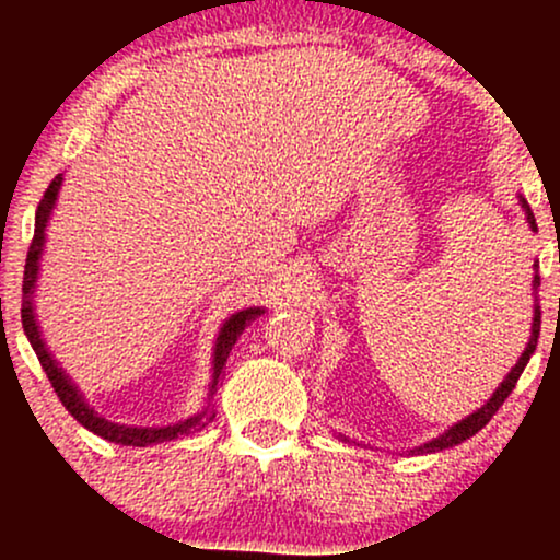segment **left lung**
<instances>
[{"label": "left lung", "mask_w": 560, "mask_h": 560, "mask_svg": "<svg viewBox=\"0 0 560 560\" xmlns=\"http://www.w3.org/2000/svg\"><path fill=\"white\" fill-rule=\"evenodd\" d=\"M518 205H522V210H524V215H526V223H529V229H532V231H537V221H535V213H532L529 202H526L524 197H518ZM532 268H535V279H532V292H535V318H532L529 342H526L524 352H522V355H518L516 365H513V369L508 371V376L503 378V382L498 384V389L492 392V397H490V400H487L485 405H481V408L474 410V413H468L466 419H460L458 423H453V427H447L445 432H442L440 436H434V440L423 442L421 447H413V450H410V453H440V450H445V447H455V445H460V442L468 440V436H474V434L479 432V429H485L487 423H490L492 416L498 413L500 405L505 402V397L511 395L513 387H516L518 376L524 374L526 363H529L532 352H535V347H537V337H539V316H542V313H539V302H537V287H539V273H537V271H539V262H535V266H532ZM339 436H342V434H339ZM342 440H345V442H350V440H347V436H342Z\"/></svg>", "instance_id": "1"}]
</instances>
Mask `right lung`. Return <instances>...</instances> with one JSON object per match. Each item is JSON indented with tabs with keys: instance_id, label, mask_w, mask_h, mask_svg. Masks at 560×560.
I'll use <instances>...</instances> for the list:
<instances>
[{
	"instance_id": "1",
	"label": "right lung",
	"mask_w": 560,
	"mask_h": 560,
	"mask_svg": "<svg viewBox=\"0 0 560 560\" xmlns=\"http://www.w3.org/2000/svg\"><path fill=\"white\" fill-rule=\"evenodd\" d=\"M66 178L62 173H57L55 182L49 184V189L44 191L42 202H38L36 210V229H34V242H31L28 249V258H25V273H23V307H21V318H23V331L28 337L31 347H34L38 363L42 369L47 371L49 382L60 397L62 405L68 408V413L73 416L75 421L81 423L83 429L94 432L102 440L115 442V445H131V447H147V445H158V442H171L178 440L182 434L197 432L202 429L205 423L210 419H215V413L210 410V402H213V395L218 389V378L223 374V365H226V358L231 352V347L236 345L240 334L253 324L255 318L266 313V307H244V311L231 313V316L223 320L221 331L215 337V347H213V378L208 384V405L189 419L168 423V427H126V423H115L102 419L100 413L86 402V397L81 395V389L70 382V376L62 371V365L55 361L52 352H49L47 342L42 337V326L36 320V307H34V292H36V281H38V271H42V255H44V242H47V226H49V218H52L57 195H60V186Z\"/></svg>"
}]
</instances>
